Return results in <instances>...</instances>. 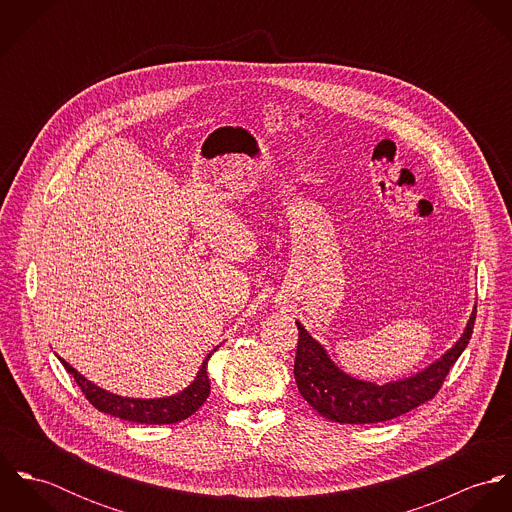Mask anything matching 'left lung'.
Here are the masks:
<instances>
[{"instance_id": "1", "label": "left lung", "mask_w": 512, "mask_h": 512, "mask_svg": "<svg viewBox=\"0 0 512 512\" xmlns=\"http://www.w3.org/2000/svg\"><path fill=\"white\" fill-rule=\"evenodd\" d=\"M475 309L477 307H473L461 337L451 349L416 374L386 384H376L345 372L335 365L327 349L313 339L299 321H295L299 329L293 366L295 384L307 404L331 422L376 424L398 418L434 398L449 368L455 365L471 339Z\"/></svg>"}]
</instances>
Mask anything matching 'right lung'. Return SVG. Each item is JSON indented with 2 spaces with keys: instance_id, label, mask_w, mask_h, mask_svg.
<instances>
[{
  "instance_id": "1",
  "label": "right lung",
  "mask_w": 512,
  "mask_h": 512,
  "mask_svg": "<svg viewBox=\"0 0 512 512\" xmlns=\"http://www.w3.org/2000/svg\"><path fill=\"white\" fill-rule=\"evenodd\" d=\"M217 349L219 347H215L205 357L203 365L197 370V376L193 378V382L189 386H185L177 394L163 396V398H130V396L114 394L110 390L100 388L98 384H94L86 376H82L73 365H69L57 353L55 355L67 368V372L73 374L74 380L80 386V390L84 392L86 400L94 408H98L100 412L110 414V416L120 418V420L136 422V424H177L181 420H187L191 414H195L203 406V402L209 398L211 380H209L207 366H209L211 355Z\"/></svg>"
}]
</instances>
